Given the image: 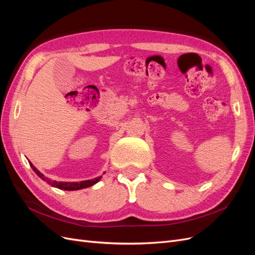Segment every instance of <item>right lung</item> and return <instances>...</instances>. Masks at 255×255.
<instances>
[{
	"instance_id": "1",
	"label": "right lung",
	"mask_w": 255,
	"mask_h": 255,
	"mask_svg": "<svg viewBox=\"0 0 255 255\" xmlns=\"http://www.w3.org/2000/svg\"><path fill=\"white\" fill-rule=\"evenodd\" d=\"M30 167H32L33 170L36 172V174L41 177L43 181L47 182L48 184L52 185L53 187H57L59 189L63 190H78V189H82V188H87L95 185L96 183H98L101 179V176L96 177L94 180H88V181H82V182H57V181H51L48 177H45L41 172H39L37 169L34 167V165L32 163H29Z\"/></svg>"
}]
</instances>
